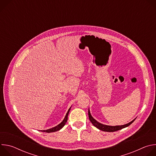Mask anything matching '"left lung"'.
<instances>
[{"mask_svg": "<svg viewBox=\"0 0 156 156\" xmlns=\"http://www.w3.org/2000/svg\"><path fill=\"white\" fill-rule=\"evenodd\" d=\"M88 115H89V119H90V120L91 121V122L93 123V125L94 126H96L97 128H98L99 129H100L101 131H107V132H114V131H118L119 129H121L122 128H126V127L128 126L129 125H130L136 119H135L134 120H133L131 122H129V123H128L125 125H117V126H109V125H104L102 123H101L98 122L97 120H96L92 117V115L90 113V108L88 109Z\"/></svg>", "mask_w": 156, "mask_h": 156, "instance_id": "obj_1", "label": "left lung"}]
</instances>
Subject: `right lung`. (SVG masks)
Instances as JSON below:
<instances>
[{
    "label": "right lung",
    "mask_w": 156,
    "mask_h": 156,
    "mask_svg": "<svg viewBox=\"0 0 156 156\" xmlns=\"http://www.w3.org/2000/svg\"><path fill=\"white\" fill-rule=\"evenodd\" d=\"M71 107H72V106H71V107H70V108L69 109L68 112H67V113H66V115H65L64 119L63 120V121H62L60 123H59L58 125H57V126H54V127H53V128H50V129H45V130H41V131H42V132L52 133V132H55V131H58V130H60V129H62V128L64 126V125H65V123H66V122H67V120H68V115H69V112H70Z\"/></svg>",
    "instance_id": "right-lung-1"
}]
</instances>
